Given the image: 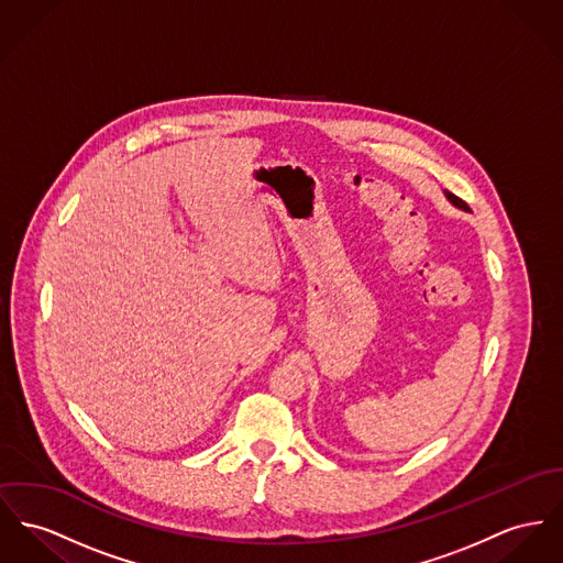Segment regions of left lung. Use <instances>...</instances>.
<instances>
[{"label":"left lung","instance_id":"left-lung-1","mask_svg":"<svg viewBox=\"0 0 563 563\" xmlns=\"http://www.w3.org/2000/svg\"><path fill=\"white\" fill-rule=\"evenodd\" d=\"M446 196H449L450 202H454V205H456V207H465V202H463V200H461V198H456V196H454V194H450V191H446Z\"/></svg>","mask_w":563,"mask_h":563}]
</instances>
